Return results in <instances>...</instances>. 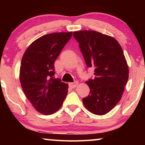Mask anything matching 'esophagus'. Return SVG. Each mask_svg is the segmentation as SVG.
Here are the masks:
<instances>
[{"label":"esophagus","instance_id":"34e87169","mask_svg":"<svg viewBox=\"0 0 145 145\" xmlns=\"http://www.w3.org/2000/svg\"><path fill=\"white\" fill-rule=\"evenodd\" d=\"M69 85L71 88H74L75 87L78 85V82H77V81H75V82H71V83H69Z\"/></svg>","mask_w":145,"mask_h":145}]
</instances>
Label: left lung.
<instances>
[{
    "instance_id": "left-lung-1",
    "label": "left lung",
    "mask_w": 145,
    "mask_h": 145,
    "mask_svg": "<svg viewBox=\"0 0 145 145\" xmlns=\"http://www.w3.org/2000/svg\"><path fill=\"white\" fill-rule=\"evenodd\" d=\"M73 36L86 66L94 68V78L86 82L90 94L82 99L83 104L92 114H106L120 102L128 80L123 51L114 37L96 31H75Z\"/></svg>"
}]
</instances>
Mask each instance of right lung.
Masks as SVG:
<instances>
[{"instance_id":"obj_1","label":"right lung","mask_w":145,"mask_h":145,"mask_svg":"<svg viewBox=\"0 0 145 145\" xmlns=\"http://www.w3.org/2000/svg\"><path fill=\"white\" fill-rule=\"evenodd\" d=\"M72 34L59 32L43 35L29 45L22 59V88L35 110L43 115L57 112L68 93V84L55 78L54 63Z\"/></svg>"}]
</instances>
